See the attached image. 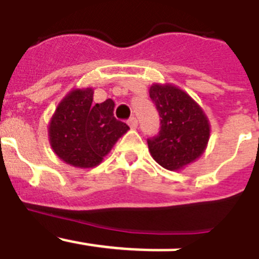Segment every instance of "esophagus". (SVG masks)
Masks as SVG:
<instances>
[{
    "label": "esophagus",
    "mask_w": 259,
    "mask_h": 259,
    "mask_svg": "<svg viewBox=\"0 0 259 259\" xmlns=\"http://www.w3.org/2000/svg\"><path fill=\"white\" fill-rule=\"evenodd\" d=\"M137 124H139V123H137V119L135 118V116H132V118L128 119V125H130L131 128H136Z\"/></svg>",
    "instance_id": "esophagus-1"
}]
</instances>
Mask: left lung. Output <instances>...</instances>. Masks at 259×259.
I'll use <instances>...</instances> for the list:
<instances>
[{"mask_svg": "<svg viewBox=\"0 0 259 259\" xmlns=\"http://www.w3.org/2000/svg\"><path fill=\"white\" fill-rule=\"evenodd\" d=\"M149 96L161 118L159 134L148 139L150 154L166 170H183L206 149L209 119L202 107L179 87L155 83Z\"/></svg>", "mask_w": 259, "mask_h": 259, "instance_id": "obj_1", "label": "left lung"}]
</instances>
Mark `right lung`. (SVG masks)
<instances>
[{
	"mask_svg": "<svg viewBox=\"0 0 259 259\" xmlns=\"http://www.w3.org/2000/svg\"><path fill=\"white\" fill-rule=\"evenodd\" d=\"M92 102L93 88L72 89L62 98L48 127L53 152L77 168L98 166L130 130L114 116L111 98L102 104Z\"/></svg>",
	"mask_w": 259,
	"mask_h": 259,
	"instance_id": "right-lung-1",
	"label": "right lung"
}]
</instances>
